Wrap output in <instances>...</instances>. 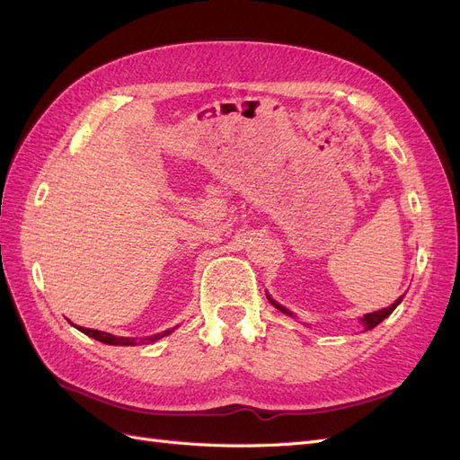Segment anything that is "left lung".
<instances>
[{
    "instance_id": "1",
    "label": "left lung",
    "mask_w": 460,
    "mask_h": 460,
    "mask_svg": "<svg viewBox=\"0 0 460 460\" xmlns=\"http://www.w3.org/2000/svg\"><path fill=\"white\" fill-rule=\"evenodd\" d=\"M269 297V301L274 305V307L278 309V311H282V313H286V314H291L286 307H282V305H278L270 296H267ZM401 299H402V296L394 303V305H389V307H385V309H380V311H374V313H368V314H365L363 318H360V323H363V326H365V330H372L374 326H378L384 318H387L389 314H392L394 311H395V307L397 305L401 303Z\"/></svg>"
}]
</instances>
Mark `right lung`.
Returning <instances> with one entry per match:
<instances>
[{
    "label": "right lung",
    "instance_id": "add662e5",
    "mask_svg": "<svg viewBox=\"0 0 460 460\" xmlns=\"http://www.w3.org/2000/svg\"><path fill=\"white\" fill-rule=\"evenodd\" d=\"M82 333H86V336H90V338H93V340H97V341H102V343H107V345H136L137 341L136 340H130V338H119V336H113V333H107V332H100V330H92V328H82V326H76ZM174 330V328H172ZM172 330H164V332H161V333H155V336H151V338H147V341H157V340H161V338H164V336H169V333L172 332ZM144 341V340H142Z\"/></svg>",
    "mask_w": 460,
    "mask_h": 460
}]
</instances>
